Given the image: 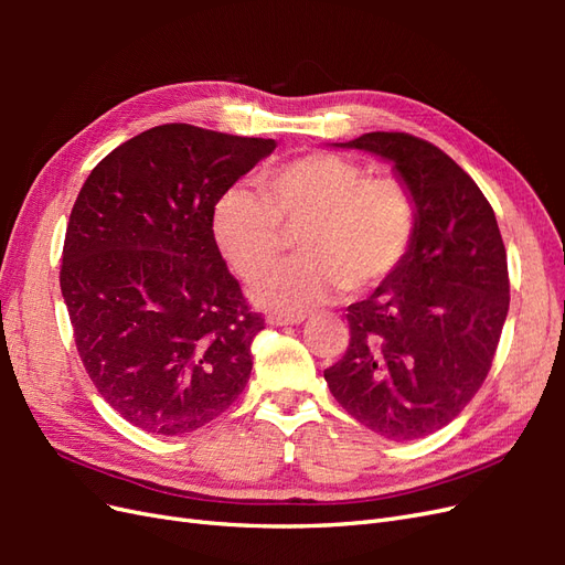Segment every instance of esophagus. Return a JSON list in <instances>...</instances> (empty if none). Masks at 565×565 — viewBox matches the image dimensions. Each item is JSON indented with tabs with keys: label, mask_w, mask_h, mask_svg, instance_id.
I'll return each instance as SVG.
<instances>
[{
	"label": "esophagus",
	"mask_w": 565,
	"mask_h": 565,
	"mask_svg": "<svg viewBox=\"0 0 565 565\" xmlns=\"http://www.w3.org/2000/svg\"><path fill=\"white\" fill-rule=\"evenodd\" d=\"M303 320H306L303 316H285V313H270L266 318V322L268 324H276V328H282V324H299Z\"/></svg>",
	"instance_id": "1"
}]
</instances>
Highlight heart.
<instances>
[{
	"label": "heart",
	"instance_id": "1",
	"mask_svg": "<svg viewBox=\"0 0 565 565\" xmlns=\"http://www.w3.org/2000/svg\"><path fill=\"white\" fill-rule=\"evenodd\" d=\"M262 200L231 188L212 210L216 249L245 282L262 278L297 235L299 256L254 287L285 316L316 309L341 289L365 295L396 276L417 233V202L398 177H370L334 152H306L256 181Z\"/></svg>",
	"mask_w": 565,
	"mask_h": 565
}]
</instances>
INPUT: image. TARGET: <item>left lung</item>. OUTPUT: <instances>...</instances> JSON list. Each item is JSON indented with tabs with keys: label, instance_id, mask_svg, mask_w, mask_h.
Listing matches in <instances>:
<instances>
[{
	"label": "left lung",
	"instance_id": "1",
	"mask_svg": "<svg viewBox=\"0 0 565 565\" xmlns=\"http://www.w3.org/2000/svg\"><path fill=\"white\" fill-rule=\"evenodd\" d=\"M339 148L393 162L417 233L388 282L349 306V349L324 370L347 413L391 440L450 424L486 382L509 311L507 252L481 188L434 143L372 131Z\"/></svg>",
	"mask_w": 565,
	"mask_h": 565
}]
</instances>
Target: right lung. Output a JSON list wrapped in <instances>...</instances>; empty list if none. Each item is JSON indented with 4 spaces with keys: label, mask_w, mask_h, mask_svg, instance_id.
I'll list each match as a JSON object with an SVG mask.
<instances>
[{
    "label": "right lung",
    "mask_w": 565,
    "mask_h": 565,
    "mask_svg": "<svg viewBox=\"0 0 565 565\" xmlns=\"http://www.w3.org/2000/svg\"><path fill=\"white\" fill-rule=\"evenodd\" d=\"M276 150L193 125L152 127L84 181L65 231L61 292L84 370L148 434L216 419L252 372V313L212 235L228 188Z\"/></svg>",
    "instance_id": "1"
}]
</instances>
